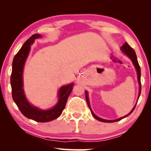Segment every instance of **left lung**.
<instances>
[{"mask_svg":"<svg viewBox=\"0 0 151 151\" xmlns=\"http://www.w3.org/2000/svg\"><path fill=\"white\" fill-rule=\"evenodd\" d=\"M121 50L123 52L125 55L127 56H128L130 58V59L132 60V63H133V65L134 66L135 68H136V70L137 72V76H138V81H139V97H138V99H139V96H140V92H141V83H140V66L139 65V63H138V60H137V55H136V53H135V51L134 50V49L132 48H131L130 46L128 45L127 42H125L124 44L122 46L121 48ZM85 98H86V103H87L88 106L89 107V109L91 110V114H93V116L95 118L96 120H98V121H101V122H116V121H121V119L125 118V117H127V116H129L131 114L132 111H134V109H135V106H136V104H135V106H134V108L132 109V111L129 112V114H127L126 116H124L123 117H122V118H120L118 119H116V120H106V119H101L100 117L97 116L96 115L94 114V112L92 111V109L91 108V106H90V103H89V99H88V93L87 91H85Z\"/></svg>","mask_w":151,"mask_h":151,"instance_id":"1","label":"left lung"}]
</instances>
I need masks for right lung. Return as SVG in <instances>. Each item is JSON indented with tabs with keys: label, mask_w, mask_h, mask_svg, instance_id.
Wrapping results in <instances>:
<instances>
[{
	"label": "right lung",
	"mask_w": 151,
	"mask_h": 151,
	"mask_svg": "<svg viewBox=\"0 0 151 151\" xmlns=\"http://www.w3.org/2000/svg\"><path fill=\"white\" fill-rule=\"evenodd\" d=\"M41 37L39 34L32 35L24 43L21 48L14 56L12 61V69L11 76V85L12 88V96L13 101L27 118L34 120L40 122H49L57 119L62 114L65 108L68 97L73 90L74 84L63 86L58 91V101L52 109L48 110H41L34 106L28 102L25 96L23 89V79L22 73L24 63L29 54L30 45L33 44L35 40Z\"/></svg>",
	"instance_id": "right-lung-1"
}]
</instances>
